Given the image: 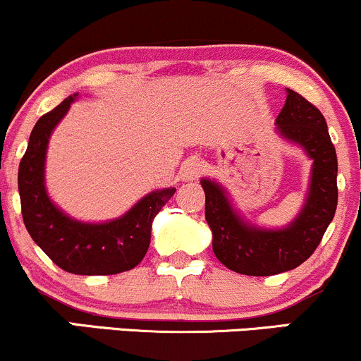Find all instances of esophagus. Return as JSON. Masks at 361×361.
I'll use <instances>...</instances> for the list:
<instances>
[{
    "instance_id": "esophagus-1",
    "label": "esophagus",
    "mask_w": 361,
    "mask_h": 361,
    "mask_svg": "<svg viewBox=\"0 0 361 361\" xmlns=\"http://www.w3.org/2000/svg\"><path fill=\"white\" fill-rule=\"evenodd\" d=\"M204 160H201L200 157H191L182 164L180 167V173L185 180H194L204 172Z\"/></svg>"
}]
</instances>
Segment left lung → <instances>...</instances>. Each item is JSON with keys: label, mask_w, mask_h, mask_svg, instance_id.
<instances>
[{"label": "left lung", "mask_w": 361, "mask_h": 361, "mask_svg": "<svg viewBox=\"0 0 361 361\" xmlns=\"http://www.w3.org/2000/svg\"><path fill=\"white\" fill-rule=\"evenodd\" d=\"M276 124L283 136L302 145L314 160L309 197L288 228L249 226L235 214L220 185L201 180L214 256L228 269L249 276H273L298 268L321 244L338 206V157L321 111L300 93L288 90Z\"/></svg>", "instance_id": "left-lung-1"}]
</instances>
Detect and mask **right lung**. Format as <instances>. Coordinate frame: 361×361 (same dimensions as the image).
Returning <instances> with one entry per match:
<instances>
[{
    "label": "right lung",
    "mask_w": 361,
    "mask_h": 361,
    "mask_svg": "<svg viewBox=\"0 0 361 361\" xmlns=\"http://www.w3.org/2000/svg\"><path fill=\"white\" fill-rule=\"evenodd\" d=\"M44 114L30 133L18 167V191L27 232L54 264L73 274H117L141 262L149 247L152 221L176 188L149 192L124 216L107 224H82L61 213L44 188V161L49 136L73 99Z\"/></svg>",
    "instance_id": "obj_1"
}]
</instances>
